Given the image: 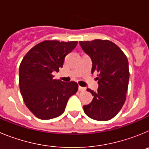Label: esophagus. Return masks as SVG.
Masks as SVG:
<instances>
[{
    "label": "esophagus",
    "instance_id": "obj_1",
    "mask_svg": "<svg viewBox=\"0 0 149 149\" xmlns=\"http://www.w3.org/2000/svg\"><path fill=\"white\" fill-rule=\"evenodd\" d=\"M78 89L80 92H84V91L86 90V88L85 87H82V86H79Z\"/></svg>",
    "mask_w": 149,
    "mask_h": 149
}]
</instances>
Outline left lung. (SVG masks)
<instances>
[{
  "label": "left lung",
  "instance_id": "obj_1",
  "mask_svg": "<svg viewBox=\"0 0 149 149\" xmlns=\"http://www.w3.org/2000/svg\"><path fill=\"white\" fill-rule=\"evenodd\" d=\"M79 43L90 56L92 74H97L98 84L96 92L87 89L93 99L83 107L84 113L95 120H110L120 111L126 99L130 75L127 56L109 40L95 39Z\"/></svg>",
  "mask_w": 149,
  "mask_h": 149
}]
</instances>
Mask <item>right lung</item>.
Segmentation results:
<instances>
[{"label":"right lung","mask_w":149,"mask_h":149,"mask_svg":"<svg viewBox=\"0 0 149 149\" xmlns=\"http://www.w3.org/2000/svg\"><path fill=\"white\" fill-rule=\"evenodd\" d=\"M77 44L74 42L44 41L24 56L19 67V87L27 108L40 119L56 118L63 113L68 98L75 94L78 85L54 79L65 57Z\"/></svg>","instance_id":"right-lung-1"}]
</instances>
